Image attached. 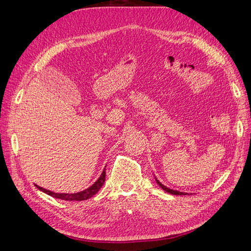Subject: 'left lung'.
Segmentation results:
<instances>
[{
	"label": "left lung",
	"instance_id": "left-lung-1",
	"mask_svg": "<svg viewBox=\"0 0 251 251\" xmlns=\"http://www.w3.org/2000/svg\"><path fill=\"white\" fill-rule=\"evenodd\" d=\"M155 181H156V183L161 186V188L165 191V192H167V193H169V194H173V195H188L189 193H185V192H179V191H177V190H173V189H169V188H167V186H165L164 184H162L161 182H159V181L157 180V178L155 177Z\"/></svg>",
	"mask_w": 251,
	"mask_h": 251
}]
</instances>
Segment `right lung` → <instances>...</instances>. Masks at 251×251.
<instances>
[{
    "label": "right lung",
    "instance_id": "add662e5",
    "mask_svg": "<svg viewBox=\"0 0 251 251\" xmlns=\"http://www.w3.org/2000/svg\"><path fill=\"white\" fill-rule=\"evenodd\" d=\"M104 181H105V167L103 168V172L101 173L100 177L97 179V181H96L93 185H90L89 188L85 189L81 192H77V193H70V194L69 193H55V192H52V191L41 188V186H39V185H35V186L40 191L44 192V193L49 194L52 197H56V199L63 200V201H85V200L90 199V197L97 193L101 186L103 185Z\"/></svg>",
    "mask_w": 251,
    "mask_h": 251
}]
</instances>
